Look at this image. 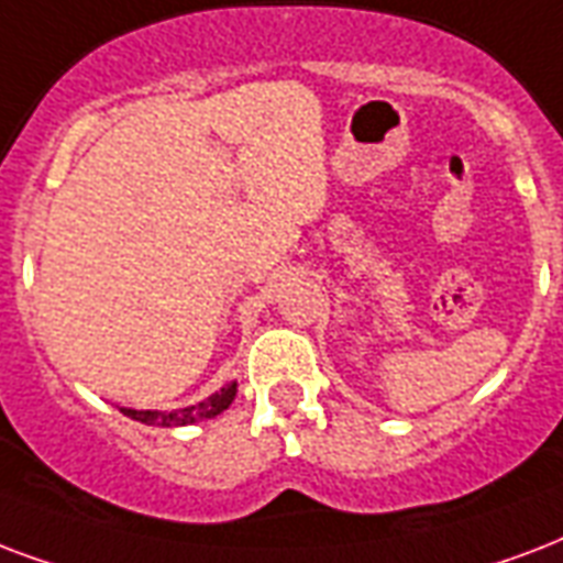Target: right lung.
Segmentation results:
<instances>
[{"label": "right lung", "instance_id": "obj_1", "mask_svg": "<svg viewBox=\"0 0 563 563\" xmlns=\"http://www.w3.org/2000/svg\"><path fill=\"white\" fill-rule=\"evenodd\" d=\"M235 389H239V384L230 380L218 393H212V396L191 407H179V410H132V407H120V413L135 419V422L158 424V428H183V424L203 422V419H214L218 413H224L227 407L233 405Z\"/></svg>", "mask_w": 563, "mask_h": 563}]
</instances>
